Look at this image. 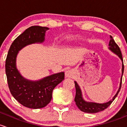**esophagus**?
I'll use <instances>...</instances> for the list:
<instances>
[{"label": "esophagus", "instance_id": "obj_1", "mask_svg": "<svg viewBox=\"0 0 127 127\" xmlns=\"http://www.w3.org/2000/svg\"><path fill=\"white\" fill-rule=\"evenodd\" d=\"M73 75H74V73H73V71L71 70H67L65 72V76L67 77V78H72Z\"/></svg>", "mask_w": 127, "mask_h": 127}]
</instances>
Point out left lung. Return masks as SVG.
Wrapping results in <instances>:
<instances>
[{
    "mask_svg": "<svg viewBox=\"0 0 127 127\" xmlns=\"http://www.w3.org/2000/svg\"><path fill=\"white\" fill-rule=\"evenodd\" d=\"M110 41H109V49L111 51H112L113 53H114L115 54H116L119 57L121 58V59L123 61L122 59V53H121V51L120 49V48L119 47V46L116 44V43L115 42V41L114 40V39L112 38L111 36H110ZM124 63H122V77H121V84H120V87L118 91H117V94L115 95V96H114L112 100H110L108 102L105 103H93V102H87L85 100H84L83 98V96H82V93L80 89V87L78 86V84L76 81H74V84H75V87H76V96L74 98V101L76 102V104L78 106V108L80 109L81 111L84 112H87V113H97L101 111L104 110L105 109H106L111 104L112 101L114 100V99L116 98V96L118 95L119 92H120V90L121 89V86H122V78L123 73H124Z\"/></svg>",
    "mask_w": 127,
    "mask_h": 127,
    "instance_id": "8db88e82",
    "label": "left lung"
}]
</instances>
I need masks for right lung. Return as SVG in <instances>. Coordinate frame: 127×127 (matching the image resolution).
Here are the masks:
<instances>
[{"label": "right lung", "instance_id": "1", "mask_svg": "<svg viewBox=\"0 0 127 127\" xmlns=\"http://www.w3.org/2000/svg\"><path fill=\"white\" fill-rule=\"evenodd\" d=\"M49 29L31 26L18 36L11 44L5 61V72L11 95L24 106L32 109L45 107L52 98L53 89L64 79V72L47 76L37 81L26 79L16 66L18 51L23 47L35 43H42L45 32Z\"/></svg>", "mask_w": 127, "mask_h": 127}]
</instances>
